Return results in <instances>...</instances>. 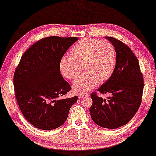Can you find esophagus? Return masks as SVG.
I'll use <instances>...</instances> for the list:
<instances>
[{"instance_id":"1","label":"esophagus","mask_w":156,"mask_h":156,"mask_svg":"<svg viewBox=\"0 0 156 156\" xmlns=\"http://www.w3.org/2000/svg\"><path fill=\"white\" fill-rule=\"evenodd\" d=\"M84 94H79L78 95V97L79 98H83V97H84Z\"/></svg>"}]
</instances>
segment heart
<instances>
[{
  "label": "heart",
  "instance_id": "1",
  "mask_svg": "<svg viewBox=\"0 0 156 156\" xmlns=\"http://www.w3.org/2000/svg\"><path fill=\"white\" fill-rule=\"evenodd\" d=\"M70 56H63L59 63L62 75L74 80L80 75L82 67L85 73L76 80L73 90L76 93H85L104 83L113 74L116 63V53L109 42L97 39L80 40L73 45Z\"/></svg>",
  "mask_w": 156,
  "mask_h": 156
}]
</instances>
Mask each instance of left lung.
Listing matches in <instances>:
<instances>
[{
  "label": "left lung",
  "mask_w": 156,
  "mask_h": 156,
  "mask_svg": "<svg viewBox=\"0 0 156 156\" xmlns=\"http://www.w3.org/2000/svg\"><path fill=\"white\" fill-rule=\"evenodd\" d=\"M105 38L114 45L116 63L111 77L98 91L102 94L109 93L110 96L103 99L93 92L90 113L97 125L116 129L128 123L139 109L142 102L144 79L138 59L130 48L114 37Z\"/></svg>",
  "instance_id": "left-lung-1"
}]
</instances>
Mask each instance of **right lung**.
<instances>
[{
    "label": "right lung",
    "instance_id": "obj_1",
    "mask_svg": "<svg viewBox=\"0 0 156 156\" xmlns=\"http://www.w3.org/2000/svg\"><path fill=\"white\" fill-rule=\"evenodd\" d=\"M76 37L50 36L33 44L22 55L14 75L18 105L35 128L54 130L66 122L77 96L60 99L71 90L62 76L59 63Z\"/></svg>",
    "mask_w": 156,
    "mask_h": 156
}]
</instances>
